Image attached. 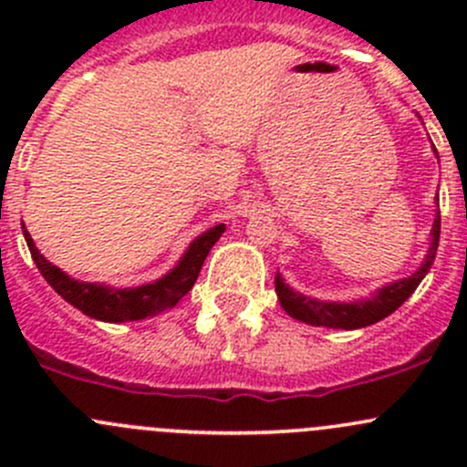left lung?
<instances>
[{"instance_id":"1","label":"left lung","mask_w":467,"mask_h":467,"mask_svg":"<svg viewBox=\"0 0 467 467\" xmlns=\"http://www.w3.org/2000/svg\"><path fill=\"white\" fill-rule=\"evenodd\" d=\"M438 239H441V214H436L434 219L430 255H427L425 264H422L411 277H404V280H398L393 282V285L384 286V289H381L378 296H373L370 300H359V303H323V300L307 298V296L296 294L294 289H289V286L285 285V280L280 277V273L275 275L277 300H280L282 309H285L291 318H298V321L309 325H318V327L357 329L366 327V325H373L389 317V314H393L395 309L416 291V286L420 285L422 277L427 275V271H430L431 264H434Z\"/></svg>"}]
</instances>
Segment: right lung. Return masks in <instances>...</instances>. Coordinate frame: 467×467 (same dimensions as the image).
Here are the masks:
<instances>
[{
  "label": "right lung",
  "instance_id": "add662e5",
  "mask_svg": "<svg viewBox=\"0 0 467 467\" xmlns=\"http://www.w3.org/2000/svg\"><path fill=\"white\" fill-rule=\"evenodd\" d=\"M25 230L26 246H29L33 262H36L37 271L42 273L47 282L54 286V291L58 296H63L69 305H74L77 309H81L86 317L97 318V321H108V323H121V321H140V318L153 317V314L164 312V309L173 307L187 291L194 286L196 277H199L201 266H203L207 253L214 246L216 239L223 234L225 225L219 223L214 228H210L207 233L201 234L199 239L192 242V246L187 248V253L182 255V260L178 262V266L171 273H167L160 280L150 282V285L133 286V289H110V286L103 285H88V282L72 280V277L65 275L60 268H56L54 264L47 262L40 255L36 246H33L31 234Z\"/></svg>",
  "mask_w": 467,
  "mask_h": 467
}]
</instances>
